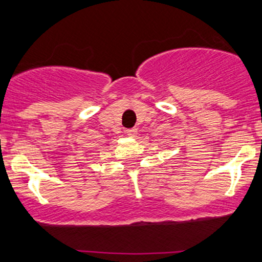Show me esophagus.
Returning a JSON list of instances; mask_svg holds the SVG:
<instances>
[{"instance_id":"esophagus-1","label":"esophagus","mask_w":262,"mask_h":262,"mask_svg":"<svg viewBox=\"0 0 262 262\" xmlns=\"http://www.w3.org/2000/svg\"><path fill=\"white\" fill-rule=\"evenodd\" d=\"M126 136L128 137H132V138H136L137 134H138V129L133 128V129H126Z\"/></svg>"}]
</instances>
